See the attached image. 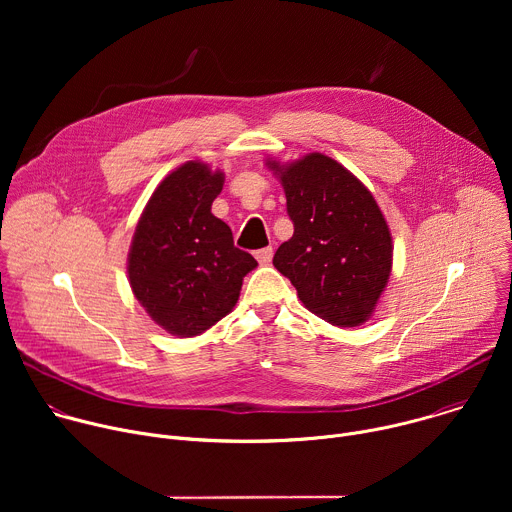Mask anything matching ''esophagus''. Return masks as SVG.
Instances as JSON below:
<instances>
[{"mask_svg":"<svg viewBox=\"0 0 512 512\" xmlns=\"http://www.w3.org/2000/svg\"><path fill=\"white\" fill-rule=\"evenodd\" d=\"M255 257H257V261H259L261 265H267V263H271V257H273V249H271V247L259 249V251H255Z\"/></svg>","mask_w":512,"mask_h":512,"instance_id":"obj_1","label":"esophagus"}]
</instances>
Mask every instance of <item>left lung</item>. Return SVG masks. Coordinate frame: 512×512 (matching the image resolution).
Here are the masks:
<instances>
[{
  "label": "left lung",
  "instance_id": "obj_1",
  "mask_svg": "<svg viewBox=\"0 0 512 512\" xmlns=\"http://www.w3.org/2000/svg\"><path fill=\"white\" fill-rule=\"evenodd\" d=\"M279 178L294 235L273 265L322 320L352 328L371 318L387 287L393 239L371 190L342 164L308 154L291 164L267 160Z\"/></svg>",
  "mask_w": 512,
  "mask_h": 512
}]
</instances>
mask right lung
Here are the masks:
<instances>
[{"mask_svg": "<svg viewBox=\"0 0 512 512\" xmlns=\"http://www.w3.org/2000/svg\"><path fill=\"white\" fill-rule=\"evenodd\" d=\"M225 174L194 160L170 172L145 204L127 273L137 302L166 332L190 338L225 318L257 261L235 247L227 223L210 212Z\"/></svg>", "mask_w": 512, "mask_h": 512, "instance_id": "1", "label": "right lung"}]
</instances>
